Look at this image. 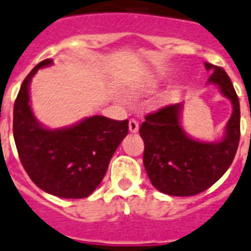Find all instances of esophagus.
<instances>
[{"label":"esophagus","instance_id":"1","mask_svg":"<svg viewBox=\"0 0 251 251\" xmlns=\"http://www.w3.org/2000/svg\"><path fill=\"white\" fill-rule=\"evenodd\" d=\"M128 128H129V132L136 133V132L139 131V122L135 119H131L129 120V123H128Z\"/></svg>","mask_w":251,"mask_h":251}]
</instances>
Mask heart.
I'll use <instances>...</instances> for the list:
<instances>
[{
    "instance_id": "1",
    "label": "heart",
    "mask_w": 251,
    "mask_h": 251,
    "mask_svg": "<svg viewBox=\"0 0 251 251\" xmlns=\"http://www.w3.org/2000/svg\"><path fill=\"white\" fill-rule=\"evenodd\" d=\"M152 86H154V85H152Z\"/></svg>"
}]
</instances>
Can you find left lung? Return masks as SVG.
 <instances>
[{
  "label": "left lung",
  "mask_w": 251,
  "mask_h": 251,
  "mask_svg": "<svg viewBox=\"0 0 251 251\" xmlns=\"http://www.w3.org/2000/svg\"><path fill=\"white\" fill-rule=\"evenodd\" d=\"M215 85L232 103V115L220 141H201L182 127L183 103L161 108L145 116L140 127L144 140V166L152 184L166 195L191 196L216 183L232 165L240 143V102L226 72L204 63Z\"/></svg>",
  "instance_id": "1"
}]
</instances>
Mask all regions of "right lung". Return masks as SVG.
Listing matches in <instances>:
<instances>
[{
	"mask_svg": "<svg viewBox=\"0 0 251 251\" xmlns=\"http://www.w3.org/2000/svg\"><path fill=\"white\" fill-rule=\"evenodd\" d=\"M39 63L23 81L14 103L13 135L23 168L43 191L65 199L93 194L114 153L128 133V120L89 116L69 127L50 129L39 123L30 104V83Z\"/></svg>",
	"mask_w": 251,
	"mask_h": 251,
	"instance_id": "obj_1",
	"label": "right lung"
}]
</instances>
